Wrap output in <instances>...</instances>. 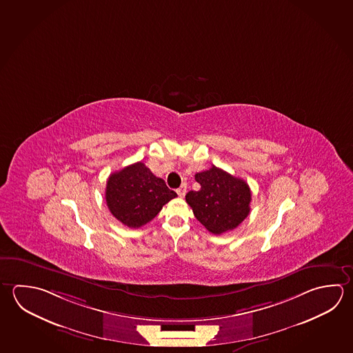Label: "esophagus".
Here are the masks:
<instances>
[{"label": "esophagus", "mask_w": 353, "mask_h": 353, "mask_svg": "<svg viewBox=\"0 0 353 353\" xmlns=\"http://www.w3.org/2000/svg\"><path fill=\"white\" fill-rule=\"evenodd\" d=\"M176 192H178V195H179V196H184L186 192V184H183L180 188H178V189H176Z\"/></svg>", "instance_id": "esophagus-1"}]
</instances>
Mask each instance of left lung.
Instances as JSON below:
<instances>
[{"label":"left lung","instance_id":"left-lung-1","mask_svg":"<svg viewBox=\"0 0 353 353\" xmlns=\"http://www.w3.org/2000/svg\"><path fill=\"white\" fill-rule=\"evenodd\" d=\"M200 184L198 192H188L186 203L195 218L215 235L232 230L250 212V188L245 180L235 178L212 165L209 170L195 174Z\"/></svg>","mask_w":353,"mask_h":353}]
</instances>
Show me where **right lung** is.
I'll return each instance as SVG.
<instances>
[{
  "mask_svg": "<svg viewBox=\"0 0 353 353\" xmlns=\"http://www.w3.org/2000/svg\"><path fill=\"white\" fill-rule=\"evenodd\" d=\"M174 198L176 192L141 161L110 174L105 188L109 212L123 225L134 229L153 220Z\"/></svg>",
  "mask_w": 353,
  "mask_h": 353,
  "instance_id": "1",
  "label": "right lung"
}]
</instances>
